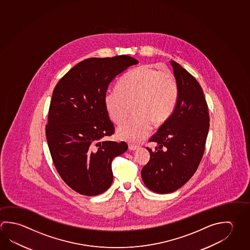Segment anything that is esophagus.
<instances>
[{
  "label": "esophagus",
  "instance_id": "1",
  "mask_svg": "<svg viewBox=\"0 0 250 250\" xmlns=\"http://www.w3.org/2000/svg\"><path fill=\"white\" fill-rule=\"evenodd\" d=\"M128 147H129V149L131 150V151H134V150H137V149L139 148L140 146H137V145L129 144Z\"/></svg>",
  "mask_w": 250,
  "mask_h": 250
}]
</instances>
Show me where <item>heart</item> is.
Instances as JSON below:
<instances>
[{"label":"heart","instance_id":"1","mask_svg":"<svg viewBox=\"0 0 250 250\" xmlns=\"http://www.w3.org/2000/svg\"><path fill=\"white\" fill-rule=\"evenodd\" d=\"M178 97L174 75L150 66H140L120 80L117 89L108 90L104 104L111 120L123 123L130 105L134 116L119 127L120 139L139 142L148 134L153 123L161 125L170 117Z\"/></svg>","mask_w":250,"mask_h":250}]
</instances>
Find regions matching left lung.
I'll return each mask as SVG.
<instances>
[{
	"label": "left lung",
	"mask_w": 250,
	"mask_h": 250,
	"mask_svg": "<svg viewBox=\"0 0 250 250\" xmlns=\"http://www.w3.org/2000/svg\"><path fill=\"white\" fill-rule=\"evenodd\" d=\"M178 97L172 114L153 134L156 142L148 163L141 170L146 186L153 192H174L192 177L205 152L210 126L208 106L195 77L171 61Z\"/></svg>",
	"instance_id": "obj_1"
}]
</instances>
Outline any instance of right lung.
I'll return each mask as SVG.
<instances>
[{"label": "right lung", "instance_id": "1", "mask_svg": "<svg viewBox=\"0 0 250 250\" xmlns=\"http://www.w3.org/2000/svg\"><path fill=\"white\" fill-rule=\"evenodd\" d=\"M134 58H89L71 68L53 90L45 136L53 164L76 192L97 196L113 181L111 162L128 149L125 142L102 140L114 133L104 104L109 84Z\"/></svg>", "mask_w": 250, "mask_h": 250}]
</instances>
